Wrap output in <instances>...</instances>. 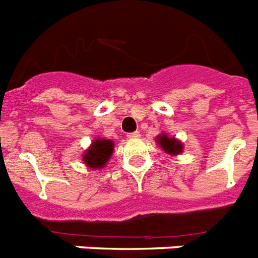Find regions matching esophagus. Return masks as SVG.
<instances>
[{"instance_id": "esophagus-1", "label": "esophagus", "mask_w": 258, "mask_h": 258, "mask_svg": "<svg viewBox=\"0 0 258 258\" xmlns=\"http://www.w3.org/2000/svg\"><path fill=\"white\" fill-rule=\"evenodd\" d=\"M127 137L131 138V140H136V138L140 137V132H133V133L127 134Z\"/></svg>"}]
</instances>
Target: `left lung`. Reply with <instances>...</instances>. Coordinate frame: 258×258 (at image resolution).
<instances>
[{
	"label": "left lung",
	"instance_id": "obj_1",
	"mask_svg": "<svg viewBox=\"0 0 258 258\" xmlns=\"http://www.w3.org/2000/svg\"><path fill=\"white\" fill-rule=\"evenodd\" d=\"M155 142L159 145V148L169 155H179L183 152V144L175 137H169L167 133H161L157 136Z\"/></svg>",
	"mask_w": 258,
	"mask_h": 258
}]
</instances>
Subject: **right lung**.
I'll return each instance as SVG.
<instances>
[{
  "mask_svg": "<svg viewBox=\"0 0 258 258\" xmlns=\"http://www.w3.org/2000/svg\"><path fill=\"white\" fill-rule=\"evenodd\" d=\"M114 150V144L105 138H95L89 148L83 153V163L91 170L105 167Z\"/></svg>",
  "mask_w": 258,
  "mask_h": 258,
  "instance_id": "right-lung-1",
  "label": "right lung"
}]
</instances>
